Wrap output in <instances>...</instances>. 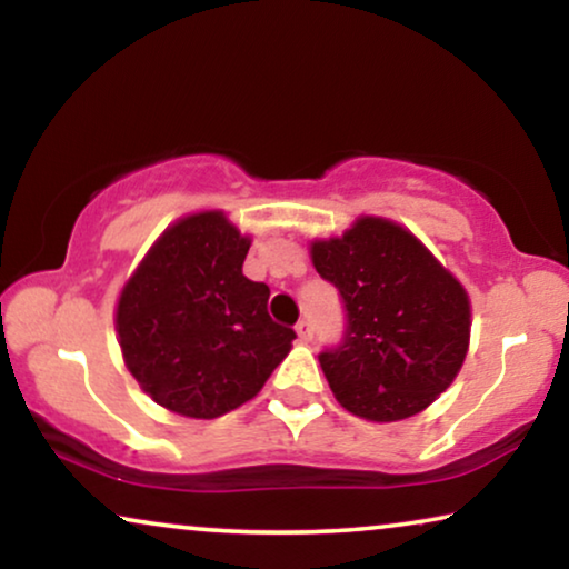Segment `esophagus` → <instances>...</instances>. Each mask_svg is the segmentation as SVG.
Wrapping results in <instances>:
<instances>
[{
    "mask_svg": "<svg viewBox=\"0 0 569 569\" xmlns=\"http://www.w3.org/2000/svg\"><path fill=\"white\" fill-rule=\"evenodd\" d=\"M295 331H298L300 341L313 339V326H310V321H306V318H302V321H298V326H295Z\"/></svg>",
    "mask_w": 569,
    "mask_h": 569,
    "instance_id": "34e87169",
    "label": "esophagus"
}]
</instances>
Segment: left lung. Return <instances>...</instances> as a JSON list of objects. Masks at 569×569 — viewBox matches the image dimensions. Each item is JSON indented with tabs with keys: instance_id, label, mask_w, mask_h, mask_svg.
<instances>
[{
	"instance_id": "1",
	"label": "left lung",
	"mask_w": 569,
	"mask_h": 569,
	"mask_svg": "<svg viewBox=\"0 0 569 569\" xmlns=\"http://www.w3.org/2000/svg\"><path fill=\"white\" fill-rule=\"evenodd\" d=\"M310 259L347 308L345 341L321 352L333 396L355 417L399 422L453 383L469 352L471 300L415 232L362 214Z\"/></svg>"
}]
</instances>
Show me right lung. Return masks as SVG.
Returning a JSON list of instances; mask_svg holds the SVG:
<instances>
[{
  "instance_id": "right-lung-1",
  "label": "right lung",
  "mask_w": 569,
  "mask_h": 569,
  "mask_svg": "<svg viewBox=\"0 0 569 569\" xmlns=\"http://www.w3.org/2000/svg\"><path fill=\"white\" fill-rule=\"evenodd\" d=\"M251 236L222 209L186 214L154 240L116 302L123 362L154 403L214 419L251 401L290 355L269 287L243 274Z\"/></svg>"
}]
</instances>
